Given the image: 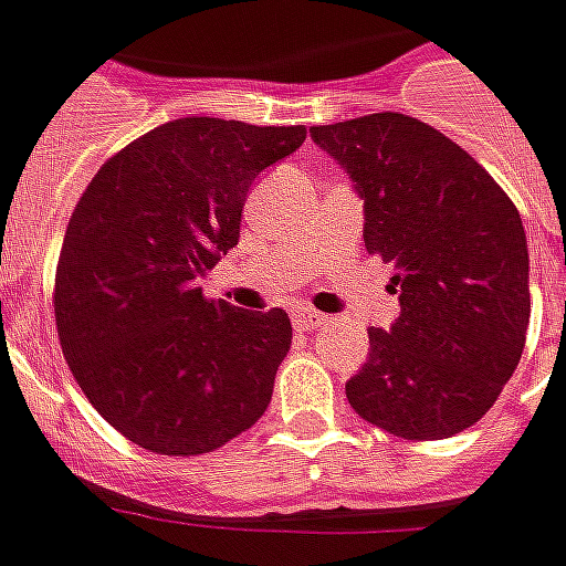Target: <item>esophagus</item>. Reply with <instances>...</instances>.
Instances as JSON below:
<instances>
[{
	"instance_id": "esophagus-1",
	"label": "esophagus",
	"mask_w": 566,
	"mask_h": 566,
	"mask_svg": "<svg viewBox=\"0 0 566 566\" xmlns=\"http://www.w3.org/2000/svg\"><path fill=\"white\" fill-rule=\"evenodd\" d=\"M293 321L298 331H315V327H321L327 317L321 315V312H315V308H295Z\"/></svg>"
}]
</instances>
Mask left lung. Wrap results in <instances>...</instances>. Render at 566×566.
<instances>
[{
    "label": "left lung",
    "instance_id": "left-lung-1",
    "mask_svg": "<svg viewBox=\"0 0 566 566\" xmlns=\"http://www.w3.org/2000/svg\"><path fill=\"white\" fill-rule=\"evenodd\" d=\"M365 201V249L394 264L400 317L371 327L346 380L365 422L406 441L475 424L520 365L530 327V249L520 210L428 122L402 113L315 125Z\"/></svg>",
    "mask_w": 566,
    "mask_h": 566
}]
</instances>
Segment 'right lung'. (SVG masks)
Instances as JSON below:
<instances>
[{"mask_svg":"<svg viewBox=\"0 0 566 566\" xmlns=\"http://www.w3.org/2000/svg\"><path fill=\"white\" fill-rule=\"evenodd\" d=\"M305 125L172 119L125 144L77 198L55 264V331L77 387L132 444L198 457L268 409L293 343L283 308L207 298L251 182Z\"/></svg>","mask_w":566,"mask_h":566,"instance_id":"add662e5","label":"right lung"}]
</instances>
